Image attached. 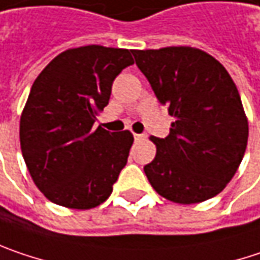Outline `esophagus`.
<instances>
[{
  "instance_id": "obj_1",
  "label": "esophagus",
  "mask_w": 260,
  "mask_h": 260,
  "mask_svg": "<svg viewBox=\"0 0 260 260\" xmlns=\"http://www.w3.org/2000/svg\"><path fill=\"white\" fill-rule=\"evenodd\" d=\"M133 136H135V139L136 140L143 139V138H145V135H138V133H133Z\"/></svg>"
}]
</instances>
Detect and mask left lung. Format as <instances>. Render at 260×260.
Here are the masks:
<instances>
[{"instance_id":"8db88e82","label":"left lung","mask_w":260,"mask_h":260,"mask_svg":"<svg viewBox=\"0 0 260 260\" xmlns=\"http://www.w3.org/2000/svg\"><path fill=\"white\" fill-rule=\"evenodd\" d=\"M158 102L175 117L143 167L158 194L201 203L223 191L244 157L249 124L238 90L214 57L192 47L132 50Z\"/></svg>"}]
</instances>
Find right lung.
Wrapping results in <instances>:
<instances>
[{
  "label": "right lung",
  "instance_id": "obj_1",
  "mask_svg": "<svg viewBox=\"0 0 260 260\" xmlns=\"http://www.w3.org/2000/svg\"><path fill=\"white\" fill-rule=\"evenodd\" d=\"M133 63L125 48H71L32 84L20 117V148L35 185L51 203L87 210L112 192L133 135L101 125L93 130V124L109 102L114 80Z\"/></svg>",
  "mask_w": 260,
  "mask_h": 260
}]
</instances>
